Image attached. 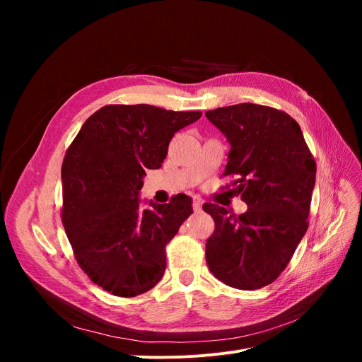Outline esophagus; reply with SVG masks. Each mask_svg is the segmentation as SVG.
<instances>
[{
	"label": "esophagus",
	"instance_id": "esophagus-1",
	"mask_svg": "<svg viewBox=\"0 0 362 362\" xmlns=\"http://www.w3.org/2000/svg\"><path fill=\"white\" fill-rule=\"evenodd\" d=\"M202 205H204V201L201 198H198V196H194V198H193V210L194 211H201L202 210Z\"/></svg>",
	"mask_w": 362,
	"mask_h": 362
}]
</instances>
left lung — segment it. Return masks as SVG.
I'll list each match as a JSON object with an SVG mask.
<instances>
[{
    "label": "left lung",
    "instance_id": "left-lung-1",
    "mask_svg": "<svg viewBox=\"0 0 362 362\" xmlns=\"http://www.w3.org/2000/svg\"><path fill=\"white\" fill-rule=\"evenodd\" d=\"M205 116L231 145L225 175H237L234 184L249 206L235 216L204 204L216 223L206 240V264L229 287H266L287 267L308 229L315 161L298 122L276 108L245 103Z\"/></svg>",
    "mask_w": 362,
    "mask_h": 362
}]
</instances>
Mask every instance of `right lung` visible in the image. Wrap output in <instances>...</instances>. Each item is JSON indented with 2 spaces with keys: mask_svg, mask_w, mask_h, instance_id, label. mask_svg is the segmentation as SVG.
Instances as JSON below:
<instances>
[{
  "mask_svg": "<svg viewBox=\"0 0 362 362\" xmlns=\"http://www.w3.org/2000/svg\"><path fill=\"white\" fill-rule=\"evenodd\" d=\"M201 112L105 105L81 127L62 166V221L80 267L120 298L151 290L166 270V245L192 213V198L146 202L148 169H160L169 141Z\"/></svg>",
  "mask_w": 362,
  "mask_h": 362,
  "instance_id": "right-lung-1",
  "label": "right lung"
}]
</instances>
